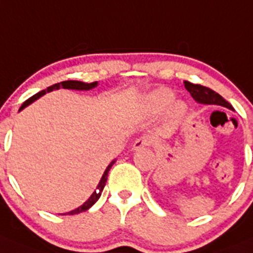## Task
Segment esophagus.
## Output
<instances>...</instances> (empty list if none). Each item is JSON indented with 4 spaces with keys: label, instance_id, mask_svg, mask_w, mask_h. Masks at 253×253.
Here are the masks:
<instances>
[{
    "label": "esophagus",
    "instance_id": "1",
    "mask_svg": "<svg viewBox=\"0 0 253 253\" xmlns=\"http://www.w3.org/2000/svg\"><path fill=\"white\" fill-rule=\"evenodd\" d=\"M151 138L150 136H140V138L136 139L133 144V150H139L141 148H145L151 144Z\"/></svg>",
    "mask_w": 253,
    "mask_h": 253
}]
</instances>
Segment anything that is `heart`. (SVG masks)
<instances>
[{
    "label": "heart",
    "mask_w": 253,
    "mask_h": 253,
    "mask_svg": "<svg viewBox=\"0 0 253 253\" xmlns=\"http://www.w3.org/2000/svg\"><path fill=\"white\" fill-rule=\"evenodd\" d=\"M174 97V93L169 88L154 89L145 97V108L150 113L158 114L170 107V114L172 117H181L185 113V105L181 102H172Z\"/></svg>",
    "instance_id": "b5f03b06"
}]
</instances>
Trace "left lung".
<instances>
[{
  "label": "left lung",
  "instance_id": "1",
  "mask_svg": "<svg viewBox=\"0 0 253 253\" xmlns=\"http://www.w3.org/2000/svg\"><path fill=\"white\" fill-rule=\"evenodd\" d=\"M184 85L185 88H186L187 92L191 94V97L194 98L197 103H200V104L221 105V107H225L233 110L232 105L228 102H226L218 93L213 92L212 89L201 85V84L190 83V82L187 81L184 82Z\"/></svg>",
  "mask_w": 253,
  "mask_h": 253
}]
</instances>
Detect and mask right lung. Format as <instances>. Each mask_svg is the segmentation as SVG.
Segmentation results:
<instances>
[{
	"mask_svg": "<svg viewBox=\"0 0 253 253\" xmlns=\"http://www.w3.org/2000/svg\"><path fill=\"white\" fill-rule=\"evenodd\" d=\"M98 85V82H93V83H84V82H79V81H64V82H61V83H57V84H53V85L48 86L47 89H44V90H42V92H38L37 94H35L33 97H31L30 99L26 100L25 103H23L22 105H21L20 110L25 109L27 105H30L31 103H33L35 100H37L38 98H41L42 95H44L47 92H52V90H56V89H59V88H64V89H74V90H89V89H93L94 86ZM115 163V160H113L112 163H110L109 165H108V168L105 169L104 174H103L102 179H100L99 184H98L97 186V190H95L94 192H93L92 195H90V197H89L88 200L85 201V203L83 204L82 206H79V208L74 209V210L69 211V212H67L66 215H76V213H79V212H83V211H86L88 209L92 208L93 205H94L95 203L98 201V199L100 197V195H102V191L103 189H104L105 186V182H107V179H108V172H109L110 168L113 167V164Z\"/></svg>",
	"mask_w": 253,
	"mask_h": 253,
	"instance_id": "1",
	"label": "right lung"
}]
</instances>
